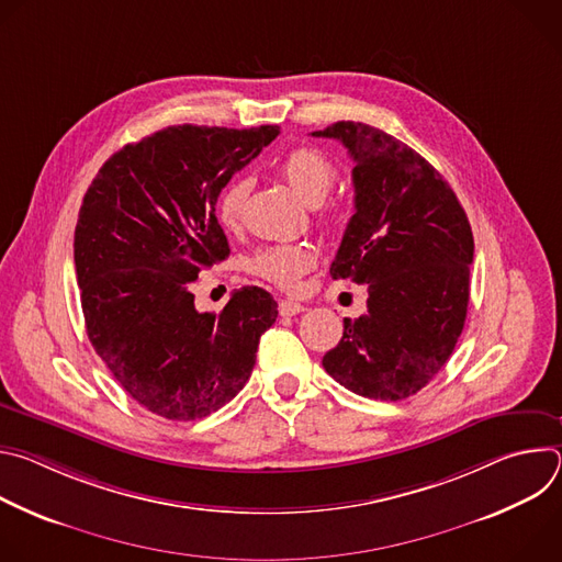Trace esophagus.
Wrapping results in <instances>:
<instances>
[{"mask_svg": "<svg viewBox=\"0 0 562 562\" xmlns=\"http://www.w3.org/2000/svg\"><path fill=\"white\" fill-rule=\"evenodd\" d=\"M278 311H280V315H297V313L304 311V306L300 302H293V300H282L278 304Z\"/></svg>", "mask_w": 562, "mask_h": 562, "instance_id": "34e87169", "label": "esophagus"}]
</instances>
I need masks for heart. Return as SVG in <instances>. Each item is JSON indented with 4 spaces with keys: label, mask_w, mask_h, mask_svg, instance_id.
I'll return each mask as SVG.
<instances>
[{
    "label": "heart",
    "mask_w": 562,
    "mask_h": 562,
    "mask_svg": "<svg viewBox=\"0 0 562 562\" xmlns=\"http://www.w3.org/2000/svg\"><path fill=\"white\" fill-rule=\"evenodd\" d=\"M280 173L289 187L311 206L319 204L334 189L338 180V167L334 159L319 148L300 146L284 155L280 162ZM251 191L249 178L231 180L217 195V217L226 228H235L243 222L245 204ZM315 251L308 245H273L260 249L251 258V271L260 278L282 286H297L300 278L315 267Z\"/></svg>",
    "instance_id": "heart-1"
}]
</instances>
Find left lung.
<instances>
[{"label": "left lung", "instance_id": "left-lung-1", "mask_svg": "<svg viewBox=\"0 0 562 562\" xmlns=\"http://www.w3.org/2000/svg\"><path fill=\"white\" fill-rule=\"evenodd\" d=\"M313 137L342 142L353 159L356 213L331 278L367 284V313L323 367L349 391L403 400L427 386L462 334L473 235L464 209L423 155L393 135L336 122Z\"/></svg>", "mask_w": 562, "mask_h": 562}]
</instances>
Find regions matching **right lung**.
<instances>
[{
	"label": "right lung",
	"instance_id": "1",
	"mask_svg": "<svg viewBox=\"0 0 562 562\" xmlns=\"http://www.w3.org/2000/svg\"><path fill=\"white\" fill-rule=\"evenodd\" d=\"M278 126H169L111 155L75 226L87 334L120 386L167 420L204 418L243 389L278 302L243 286L200 313L191 284L228 258L220 191Z\"/></svg>",
	"mask_w": 562,
	"mask_h": 562
}]
</instances>
